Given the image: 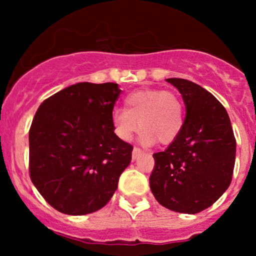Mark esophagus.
Listing matches in <instances>:
<instances>
[{"label": "esophagus", "instance_id": "1", "mask_svg": "<svg viewBox=\"0 0 256 256\" xmlns=\"http://www.w3.org/2000/svg\"><path fill=\"white\" fill-rule=\"evenodd\" d=\"M140 154H142V150H140V148H137V146H134V150H132V158L134 160V158H137Z\"/></svg>", "mask_w": 256, "mask_h": 256}]
</instances>
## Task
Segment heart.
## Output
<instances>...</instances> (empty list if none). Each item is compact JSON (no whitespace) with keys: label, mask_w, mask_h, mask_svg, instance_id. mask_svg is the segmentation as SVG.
I'll return each instance as SVG.
<instances>
[{"label":"heart","mask_w":256,"mask_h":256,"mask_svg":"<svg viewBox=\"0 0 256 256\" xmlns=\"http://www.w3.org/2000/svg\"><path fill=\"white\" fill-rule=\"evenodd\" d=\"M125 110L112 112V124L120 140H130L142 128L140 140L146 144L156 140L170 144L180 134L185 122L184 102L177 92L146 88L128 94Z\"/></svg>","instance_id":"obj_1"}]
</instances>
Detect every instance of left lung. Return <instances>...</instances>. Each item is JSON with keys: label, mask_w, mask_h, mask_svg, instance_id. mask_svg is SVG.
I'll return each mask as SVG.
<instances>
[{"label": "left lung", "mask_w": 256, "mask_h": 256, "mask_svg": "<svg viewBox=\"0 0 256 256\" xmlns=\"http://www.w3.org/2000/svg\"><path fill=\"white\" fill-rule=\"evenodd\" d=\"M166 80L180 92L186 113L179 136L165 152L152 155L150 190L164 207L195 214L210 207L228 190L236 140L228 112L212 94L186 79Z\"/></svg>", "instance_id": "8db88e82"}]
</instances>
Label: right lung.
Masks as SVG:
<instances>
[{"label":"right lung","instance_id":"right-lung-1","mask_svg":"<svg viewBox=\"0 0 256 256\" xmlns=\"http://www.w3.org/2000/svg\"><path fill=\"white\" fill-rule=\"evenodd\" d=\"M116 83H77L54 94L32 120L30 177L58 212L84 216L101 210L130 165L132 146L114 134Z\"/></svg>","mask_w":256,"mask_h":256}]
</instances>
